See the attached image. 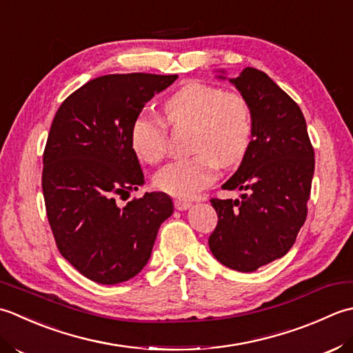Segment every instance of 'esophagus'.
Here are the masks:
<instances>
[{"mask_svg": "<svg viewBox=\"0 0 353 353\" xmlns=\"http://www.w3.org/2000/svg\"><path fill=\"white\" fill-rule=\"evenodd\" d=\"M174 205H175L176 210H187V208H190L192 203H190V201H187V199L178 198V199L174 201Z\"/></svg>", "mask_w": 353, "mask_h": 353, "instance_id": "1", "label": "esophagus"}]
</instances>
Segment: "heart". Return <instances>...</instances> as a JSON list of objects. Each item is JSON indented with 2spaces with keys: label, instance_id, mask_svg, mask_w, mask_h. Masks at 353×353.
Masks as SVG:
<instances>
[{
  "label": "heart",
  "instance_id": "heart-1",
  "mask_svg": "<svg viewBox=\"0 0 353 353\" xmlns=\"http://www.w3.org/2000/svg\"><path fill=\"white\" fill-rule=\"evenodd\" d=\"M174 126H193L190 158L169 163L155 175L158 189L190 198L214 181L218 168H232L247 155L253 139V114L247 99L218 86L192 81L163 105ZM131 146L141 161L160 163L168 150V126L152 116H139L131 128Z\"/></svg>",
  "mask_w": 353,
  "mask_h": 353
}]
</instances>
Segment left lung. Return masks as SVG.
Returning a JSON list of instances; mask_svg holds the SVG:
<instances>
[{
	"mask_svg": "<svg viewBox=\"0 0 353 353\" xmlns=\"http://www.w3.org/2000/svg\"><path fill=\"white\" fill-rule=\"evenodd\" d=\"M228 81L250 103L253 139L239 169L222 184L243 190L241 199L210 201L218 225L208 247L225 267L251 272L283 257L296 242L306 221L314 148L299 105L263 71L247 67Z\"/></svg>",
	"mask_w": 353,
	"mask_h": 353,
	"instance_id": "1",
	"label": "left lung"
}]
</instances>
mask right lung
<instances>
[{
    "instance_id": "add662e5",
    "label": "right lung",
    "mask_w": 353,
    "mask_h": 353,
    "mask_svg": "<svg viewBox=\"0 0 353 353\" xmlns=\"http://www.w3.org/2000/svg\"><path fill=\"white\" fill-rule=\"evenodd\" d=\"M176 74H108L70 94L57 110L44 150L42 192L59 253L92 282L116 285L145 268L158 228L174 213L163 192L120 207L145 176L131 128Z\"/></svg>"
}]
</instances>
